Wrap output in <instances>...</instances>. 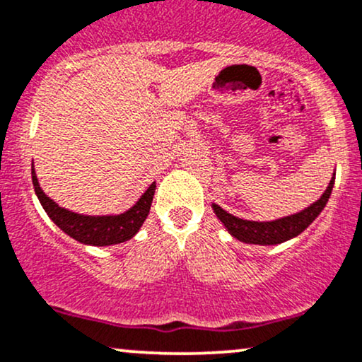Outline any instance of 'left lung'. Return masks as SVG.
I'll return each mask as SVG.
<instances>
[{
	"label": "left lung",
	"instance_id": "left-lung-1",
	"mask_svg": "<svg viewBox=\"0 0 362 362\" xmlns=\"http://www.w3.org/2000/svg\"><path fill=\"white\" fill-rule=\"evenodd\" d=\"M332 187L334 177L327 189H325V192L322 194V197L317 202H313L310 207L303 209L298 214L281 217V219L269 221V223L239 219V217L229 214V212H226L224 209L216 206V204H212V209H214L216 216L219 217L221 223L226 226V229L239 241L247 243V245H280V243H285L291 238L298 236L300 233H303L315 221V217L320 214L322 209L327 204Z\"/></svg>",
	"mask_w": 362,
	"mask_h": 362
}]
</instances>
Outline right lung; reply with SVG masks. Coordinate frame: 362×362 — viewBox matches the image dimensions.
<instances>
[{
    "label": "right lung",
    "instance_id": "add662e5",
    "mask_svg": "<svg viewBox=\"0 0 362 362\" xmlns=\"http://www.w3.org/2000/svg\"><path fill=\"white\" fill-rule=\"evenodd\" d=\"M32 180L35 187V194L40 200L42 207L54 223L64 230L65 234L82 243V245L93 246H111L128 241L141 224L145 223L148 212H150L151 200L155 195V182L146 189V192L139 197V200L129 211L119 216H82L67 209L59 207L50 197L43 194L38 185L35 170L32 168Z\"/></svg>",
    "mask_w": 362,
    "mask_h": 362
}]
</instances>
